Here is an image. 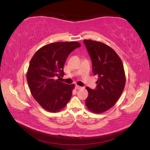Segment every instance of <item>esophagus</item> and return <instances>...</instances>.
I'll list each match as a JSON object with an SVG mask.
<instances>
[{
  "label": "esophagus",
  "instance_id": "1",
  "mask_svg": "<svg viewBox=\"0 0 150 150\" xmlns=\"http://www.w3.org/2000/svg\"><path fill=\"white\" fill-rule=\"evenodd\" d=\"M81 88H82V87L81 86H78V85H76L75 86V89H76V90H81Z\"/></svg>",
  "mask_w": 150,
  "mask_h": 150
}]
</instances>
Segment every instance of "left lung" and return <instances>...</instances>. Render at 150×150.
<instances>
[{
  "mask_svg": "<svg viewBox=\"0 0 150 150\" xmlns=\"http://www.w3.org/2000/svg\"><path fill=\"white\" fill-rule=\"evenodd\" d=\"M83 42L91 59L93 75L98 77L95 90L86 88L88 91L86 105L91 112L103 113L115 104L125 87L123 64L117 53L106 44L91 40Z\"/></svg>",
  "mask_w": 150,
  "mask_h": 150,
  "instance_id": "left-lung-1",
  "label": "left lung"
}]
</instances>
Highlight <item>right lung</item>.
I'll use <instances>...</instances> for the list:
<instances>
[{"instance_id": "1", "label": "right lung", "mask_w": 150, "mask_h": 150, "mask_svg": "<svg viewBox=\"0 0 150 150\" xmlns=\"http://www.w3.org/2000/svg\"><path fill=\"white\" fill-rule=\"evenodd\" d=\"M79 47L78 42L48 44L40 47L31 59L26 75L31 93L50 112L63 109L71 97L75 85L63 83L60 78L64 75L63 69L67 57Z\"/></svg>"}]
</instances>
